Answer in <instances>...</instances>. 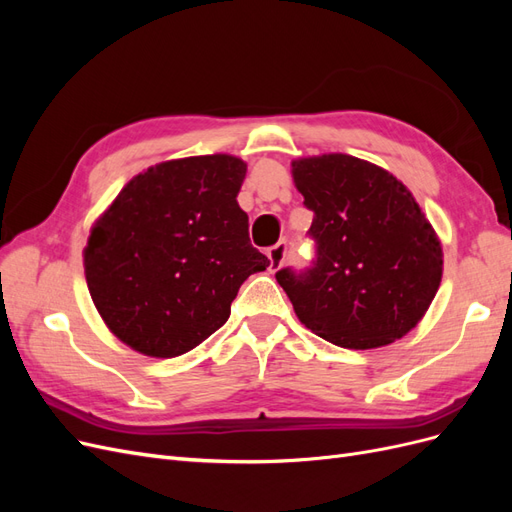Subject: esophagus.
<instances>
[{"instance_id":"esophagus-1","label":"esophagus","mask_w":512,"mask_h":512,"mask_svg":"<svg viewBox=\"0 0 512 512\" xmlns=\"http://www.w3.org/2000/svg\"><path fill=\"white\" fill-rule=\"evenodd\" d=\"M286 252H288V245L286 243H277V245H273L271 250H269V269L271 271H277L280 269L282 265H284V260H286Z\"/></svg>"}]
</instances>
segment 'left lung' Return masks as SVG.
Returning <instances> with one entry per match:
<instances>
[{
	"instance_id": "left-lung-1",
	"label": "left lung",
	"mask_w": 512,
	"mask_h": 512,
	"mask_svg": "<svg viewBox=\"0 0 512 512\" xmlns=\"http://www.w3.org/2000/svg\"><path fill=\"white\" fill-rule=\"evenodd\" d=\"M316 260L275 280L305 327L327 342L369 350L393 344L425 316L442 280V245L389 170L324 153L292 162Z\"/></svg>"
}]
</instances>
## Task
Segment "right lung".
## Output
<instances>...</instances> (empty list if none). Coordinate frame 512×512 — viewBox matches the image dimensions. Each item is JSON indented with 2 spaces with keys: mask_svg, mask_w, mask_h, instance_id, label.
<instances>
[{
  "mask_svg": "<svg viewBox=\"0 0 512 512\" xmlns=\"http://www.w3.org/2000/svg\"><path fill=\"white\" fill-rule=\"evenodd\" d=\"M245 170L226 153L156 164L91 228L89 294L132 350L170 359L203 344L228 320L241 284L269 267L237 203Z\"/></svg>",
  "mask_w": 512,
  "mask_h": 512,
  "instance_id": "right-lung-1",
  "label": "right lung"
}]
</instances>
